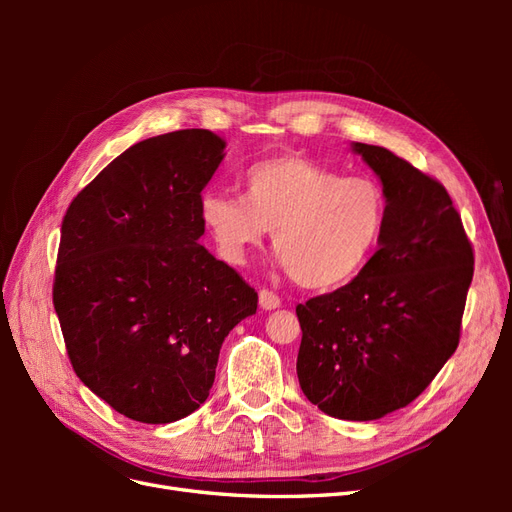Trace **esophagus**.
<instances>
[{
	"label": "esophagus",
	"mask_w": 512,
	"mask_h": 512,
	"mask_svg": "<svg viewBox=\"0 0 512 512\" xmlns=\"http://www.w3.org/2000/svg\"><path fill=\"white\" fill-rule=\"evenodd\" d=\"M258 303H260V307L265 309V312H271V309H277L280 307V297H277L275 292H271V290H260L258 292Z\"/></svg>",
	"instance_id": "obj_1"
}]
</instances>
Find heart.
<instances>
[{
	"instance_id": "heart-1",
	"label": "heart",
	"mask_w": 512,
	"mask_h": 512,
	"mask_svg": "<svg viewBox=\"0 0 512 512\" xmlns=\"http://www.w3.org/2000/svg\"><path fill=\"white\" fill-rule=\"evenodd\" d=\"M241 185V198L207 192L198 203L200 222L230 262H243L273 230V250L292 280L329 290L359 275L376 252L386 222L376 179L277 156L247 168Z\"/></svg>"
}]
</instances>
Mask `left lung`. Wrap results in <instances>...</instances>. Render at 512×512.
<instances>
[{
    "label": "left lung",
    "instance_id": "8db88e82",
    "mask_svg": "<svg viewBox=\"0 0 512 512\" xmlns=\"http://www.w3.org/2000/svg\"><path fill=\"white\" fill-rule=\"evenodd\" d=\"M350 147L382 183L386 222L350 284L297 305V376L324 414L376 421L421 395L457 350L474 254L442 183L384 147Z\"/></svg>",
    "mask_w": 512,
    "mask_h": 512
}]
</instances>
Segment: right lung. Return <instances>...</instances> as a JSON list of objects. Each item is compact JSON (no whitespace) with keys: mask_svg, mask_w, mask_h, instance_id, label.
Instances as JSON below:
<instances>
[{"mask_svg":"<svg viewBox=\"0 0 512 512\" xmlns=\"http://www.w3.org/2000/svg\"><path fill=\"white\" fill-rule=\"evenodd\" d=\"M209 130L132 145L61 224L53 305L76 376L119 414L166 425L205 404L220 348L258 294L200 237V192L224 160Z\"/></svg>","mask_w":512,"mask_h":512,"instance_id":"1","label":"right lung"}]
</instances>
